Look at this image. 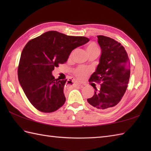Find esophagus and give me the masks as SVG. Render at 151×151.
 I'll use <instances>...</instances> for the list:
<instances>
[{
	"mask_svg": "<svg viewBox=\"0 0 151 151\" xmlns=\"http://www.w3.org/2000/svg\"><path fill=\"white\" fill-rule=\"evenodd\" d=\"M70 86H78V84H76V83H75V82H73V81H72V82H71V84H70Z\"/></svg>",
	"mask_w": 151,
	"mask_h": 151,
	"instance_id": "obj_1",
	"label": "esophagus"
}]
</instances>
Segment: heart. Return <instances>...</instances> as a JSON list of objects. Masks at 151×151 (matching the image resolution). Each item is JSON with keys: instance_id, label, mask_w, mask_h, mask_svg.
Listing matches in <instances>:
<instances>
[{"instance_id": "b5f03b06", "label": "heart", "mask_w": 151, "mask_h": 151, "mask_svg": "<svg viewBox=\"0 0 151 151\" xmlns=\"http://www.w3.org/2000/svg\"><path fill=\"white\" fill-rule=\"evenodd\" d=\"M86 51L88 54H90L92 53H99V48L97 45L95 43H89L87 47H86ZM75 75L76 78H78L79 81H82L85 78V77L87 76L88 71L86 69L80 67L75 70Z\"/></svg>"}]
</instances>
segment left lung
I'll use <instances>...</instances> for the list:
<instances>
[{
  "instance_id": "8db88e82",
  "label": "left lung",
  "mask_w": 151,
  "mask_h": 151,
  "mask_svg": "<svg viewBox=\"0 0 151 151\" xmlns=\"http://www.w3.org/2000/svg\"><path fill=\"white\" fill-rule=\"evenodd\" d=\"M101 49L99 63L89 81L101 83L100 89L88 99L89 104L99 111L110 110L116 106L127 90L130 78V61L120 43L110 37L97 36Z\"/></svg>"
}]
</instances>
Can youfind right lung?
<instances>
[{"mask_svg":"<svg viewBox=\"0 0 151 151\" xmlns=\"http://www.w3.org/2000/svg\"><path fill=\"white\" fill-rule=\"evenodd\" d=\"M89 41L86 37L67 36L52 30L25 45L19 64L18 78L27 97L38 110L50 113L65 103L63 91L67 80L56 79L52 72L60 63L67 62L74 49Z\"/></svg>","mask_w":151,"mask_h":151,"instance_id":"1","label":"right lung"}]
</instances>
